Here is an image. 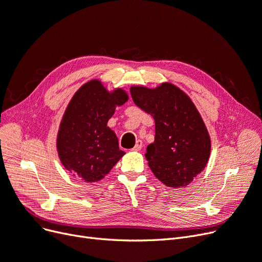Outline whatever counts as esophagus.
I'll return each mask as SVG.
<instances>
[{
    "mask_svg": "<svg viewBox=\"0 0 262 262\" xmlns=\"http://www.w3.org/2000/svg\"><path fill=\"white\" fill-rule=\"evenodd\" d=\"M142 149V141L141 140H137L136 144H135V147L132 149L133 151H140Z\"/></svg>",
    "mask_w": 262,
    "mask_h": 262,
    "instance_id": "1",
    "label": "esophagus"
}]
</instances>
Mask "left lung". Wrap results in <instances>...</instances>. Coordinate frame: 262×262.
<instances>
[{"mask_svg": "<svg viewBox=\"0 0 262 262\" xmlns=\"http://www.w3.org/2000/svg\"><path fill=\"white\" fill-rule=\"evenodd\" d=\"M137 106L153 116L156 138L147 148L149 167L168 187H185L206 166L210 139L195 105L170 83L130 89Z\"/></svg>", "mask_w": 262, "mask_h": 262, "instance_id": "8db88e82", "label": "left lung"}]
</instances>
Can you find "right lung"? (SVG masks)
Returning a JSON list of instances; mask_svg holds the SVG:
<instances>
[{"instance_id":"add662e5","label":"right lung","mask_w":262,"mask_h":262,"mask_svg":"<svg viewBox=\"0 0 262 262\" xmlns=\"http://www.w3.org/2000/svg\"><path fill=\"white\" fill-rule=\"evenodd\" d=\"M127 99L123 90L109 93L98 80L87 82L74 94L57 139L60 161L74 177L87 182L98 181L124 156L118 137L106 123L116 105Z\"/></svg>"}]
</instances>
